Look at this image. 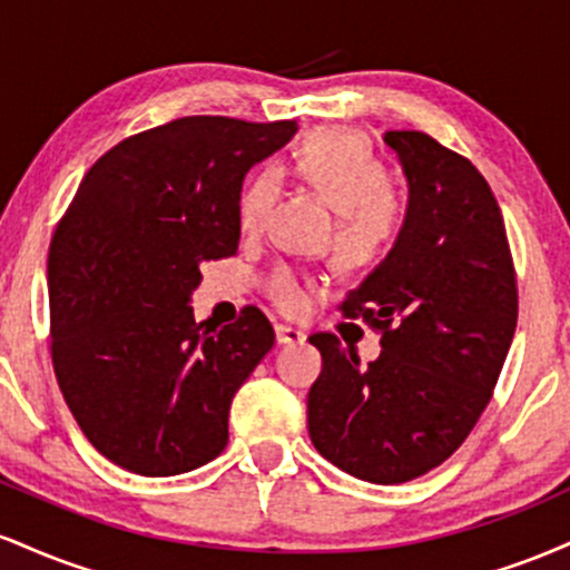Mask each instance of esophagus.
Instances as JSON below:
<instances>
[{
    "instance_id": "obj_1",
    "label": "esophagus",
    "mask_w": 570,
    "mask_h": 570,
    "mask_svg": "<svg viewBox=\"0 0 570 570\" xmlns=\"http://www.w3.org/2000/svg\"><path fill=\"white\" fill-rule=\"evenodd\" d=\"M276 340H278L281 345H297V343H305V332L303 330H294V326L278 324L276 326Z\"/></svg>"
}]
</instances>
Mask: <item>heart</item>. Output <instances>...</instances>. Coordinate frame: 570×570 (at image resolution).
<instances>
[{
	"instance_id": "obj_1",
	"label": "heart",
	"mask_w": 570,
	"mask_h": 570,
	"mask_svg": "<svg viewBox=\"0 0 570 570\" xmlns=\"http://www.w3.org/2000/svg\"><path fill=\"white\" fill-rule=\"evenodd\" d=\"M294 171L337 214L335 246L348 263H367L394 244L402 227V206L385 189L389 174L370 144L353 130H318L294 155ZM278 193V174H257L240 198V227L259 230ZM273 299L284 311H303L307 292L292 271L271 278Z\"/></svg>"
}]
</instances>
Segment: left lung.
I'll use <instances>...</instances> for the list:
<instances>
[{
	"label": "left lung",
	"instance_id": "left-lung-1",
	"mask_svg": "<svg viewBox=\"0 0 570 570\" xmlns=\"http://www.w3.org/2000/svg\"><path fill=\"white\" fill-rule=\"evenodd\" d=\"M407 206L394 246L345 294V316L383 330L362 367L335 335H313L322 375L307 434L337 469L377 485L415 480L461 448L488 407L517 326L501 208L482 174L421 130H389Z\"/></svg>",
	"mask_w": 570,
	"mask_h": 570
}]
</instances>
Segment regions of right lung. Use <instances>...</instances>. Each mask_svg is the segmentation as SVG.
<instances>
[{
	"label": "right lung",
	"instance_id": "right-lung-1",
	"mask_svg": "<svg viewBox=\"0 0 570 570\" xmlns=\"http://www.w3.org/2000/svg\"><path fill=\"white\" fill-rule=\"evenodd\" d=\"M297 122L181 117L109 149L50 244V351L61 394L104 458L174 476L227 444L235 391L273 348L257 307L195 322L200 265L233 257L248 168Z\"/></svg>",
	"mask_w": 570,
	"mask_h": 570
}]
</instances>
